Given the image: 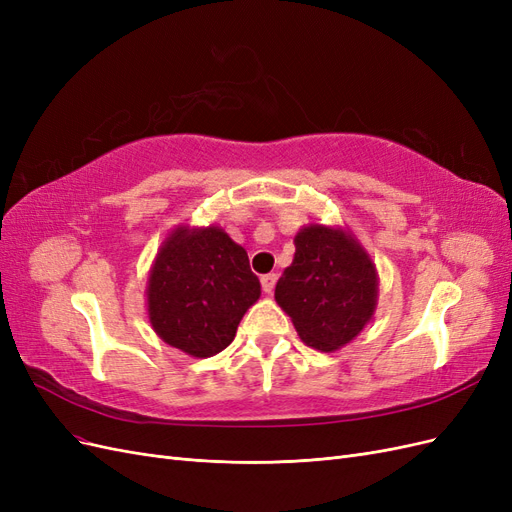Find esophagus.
Wrapping results in <instances>:
<instances>
[{
  "label": "esophagus",
  "mask_w": 512,
  "mask_h": 512,
  "mask_svg": "<svg viewBox=\"0 0 512 512\" xmlns=\"http://www.w3.org/2000/svg\"><path fill=\"white\" fill-rule=\"evenodd\" d=\"M260 284H262V290H265L267 294H271L273 288H275V284H277V275H275V273L262 275V277H260Z\"/></svg>",
  "instance_id": "34e87169"
}]
</instances>
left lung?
I'll use <instances>...</instances> for the list:
<instances>
[{
    "instance_id": "left-lung-1",
    "label": "left lung",
    "mask_w": 512,
    "mask_h": 512,
    "mask_svg": "<svg viewBox=\"0 0 512 512\" xmlns=\"http://www.w3.org/2000/svg\"><path fill=\"white\" fill-rule=\"evenodd\" d=\"M292 265L275 286L301 342L320 352L350 344L378 307V271L348 226L307 224L294 235Z\"/></svg>"
}]
</instances>
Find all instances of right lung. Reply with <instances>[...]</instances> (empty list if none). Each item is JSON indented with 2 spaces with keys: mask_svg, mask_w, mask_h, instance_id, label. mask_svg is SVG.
Here are the masks:
<instances>
[{
  "mask_svg": "<svg viewBox=\"0 0 512 512\" xmlns=\"http://www.w3.org/2000/svg\"><path fill=\"white\" fill-rule=\"evenodd\" d=\"M145 294L162 342L207 359L235 339L243 314L260 299V282L222 226L179 224L153 258Z\"/></svg>",
  "mask_w": 512,
  "mask_h": 512,
  "instance_id": "1",
  "label": "right lung"
}]
</instances>
